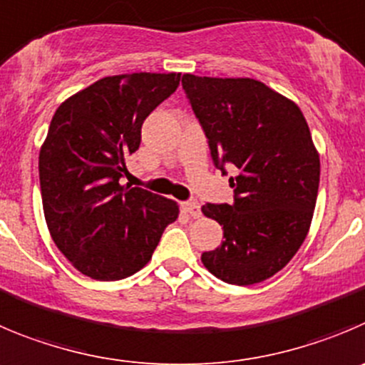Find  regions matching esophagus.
Masks as SVG:
<instances>
[{
	"mask_svg": "<svg viewBox=\"0 0 365 365\" xmlns=\"http://www.w3.org/2000/svg\"><path fill=\"white\" fill-rule=\"evenodd\" d=\"M183 209L190 214L192 217H200L202 209H200V203L196 200H189V202H183Z\"/></svg>",
	"mask_w": 365,
	"mask_h": 365,
	"instance_id": "1",
	"label": "esophagus"
}]
</instances>
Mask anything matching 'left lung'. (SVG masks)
<instances>
[{"mask_svg":"<svg viewBox=\"0 0 365 365\" xmlns=\"http://www.w3.org/2000/svg\"><path fill=\"white\" fill-rule=\"evenodd\" d=\"M210 158L230 165L234 203H205L223 227L221 245L203 252L207 270L229 284L272 277L297 254L315 209L321 162L297 104L255 79L182 77Z\"/></svg>","mask_w":365,"mask_h":365,"instance_id":"8db88e82","label":"left lung"}]
</instances>
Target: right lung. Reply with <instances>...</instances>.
I'll list each match as a JSON object with an SVG mask.
<instances>
[{
	"label": "right lung",
	"instance_id": "obj_1",
	"mask_svg": "<svg viewBox=\"0 0 365 365\" xmlns=\"http://www.w3.org/2000/svg\"><path fill=\"white\" fill-rule=\"evenodd\" d=\"M180 73L104 77L57 108L39 153L41 198L57 248L81 274L118 281L144 268L178 205L120 185L142 124Z\"/></svg>",
	"mask_w": 365,
	"mask_h": 365
}]
</instances>
